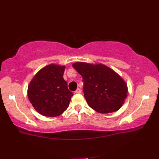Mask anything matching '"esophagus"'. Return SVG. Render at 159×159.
Segmentation results:
<instances>
[{
	"instance_id": "1",
	"label": "esophagus",
	"mask_w": 159,
	"mask_h": 159,
	"mask_svg": "<svg viewBox=\"0 0 159 159\" xmlns=\"http://www.w3.org/2000/svg\"><path fill=\"white\" fill-rule=\"evenodd\" d=\"M81 91H81V89L80 88H78V89H77V90L75 91V93H80Z\"/></svg>"
}]
</instances>
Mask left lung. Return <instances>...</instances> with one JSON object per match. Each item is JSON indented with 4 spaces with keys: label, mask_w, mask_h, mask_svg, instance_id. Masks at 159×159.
<instances>
[{
    "label": "left lung",
    "mask_w": 159,
    "mask_h": 159,
    "mask_svg": "<svg viewBox=\"0 0 159 159\" xmlns=\"http://www.w3.org/2000/svg\"><path fill=\"white\" fill-rule=\"evenodd\" d=\"M73 68L82 77L84 95L89 106L98 113L118 111L127 96V86L115 71L102 64L77 62Z\"/></svg>",
    "instance_id": "obj_1"
}]
</instances>
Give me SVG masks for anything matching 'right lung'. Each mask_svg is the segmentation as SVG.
<instances>
[{"label": "right lung", "mask_w": 159, "mask_h": 159, "mask_svg": "<svg viewBox=\"0 0 159 159\" xmlns=\"http://www.w3.org/2000/svg\"><path fill=\"white\" fill-rule=\"evenodd\" d=\"M65 66L50 64L36 74L28 90L29 100L44 116L56 117L69 106L73 93L63 78Z\"/></svg>", "instance_id": "right-lung-1"}]
</instances>
